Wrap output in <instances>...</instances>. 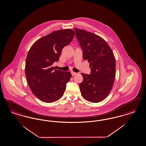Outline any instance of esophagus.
Segmentation results:
<instances>
[{
	"instance_id": "esophagus-1",
	"label": "esophagus",
	"mask_w": 146,
	"mask_h": 146,
	"mask_svg": "<svg viewBox=\"0 0 146 146\" xmlns=\"http://www.w3.org/2000/svg\"><path fill=\"white\" fill-rule=\"evenodd\" d=\"M71 73H72V76H76V74H78L77 73H76V72H71Z\"/></svg>"
}]
</instances>
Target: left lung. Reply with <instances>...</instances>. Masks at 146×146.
Here are the masks:
<instances>
[{
  "instance_id": "1",
  "label": "left lung",
  "mask_w": 146,
  "mask_h": 146,
  "mask_svg": "<svg viewBox=\"0 0 146 146\" xmlns=\"http://www.w3.org/2000/svg\"><path fill=\"white\" fill-rule=\"evenodd\" d=\"M82 47V57L91 67V74L82 73L79 84L82 97L92 103L106 98L113 86L116 75L115 58L111 48L101 37L85 30L74 28Z\"/></svg>"
}]
</instances>
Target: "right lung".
Segmentation results:
<instances>
[{
	"label": "right lung",
	"mask_w": 146,
	"mask_h": 146,
	"mask_svg": "<svg viewBox=\"0 0 146 146\" xmlns=\"http://www.w3.org/2000/svg\"><path fill=\"white\" fill-rule=\"evenodd\" d=\"M75 35L72 29L59 30L42 37L33 44L25 61L27 80L32 92L41 101L52 103L60 99L70 81V72L55 70L64 47Z\"/></svg>",
	"instance_id": "1"
}]
</instances>
